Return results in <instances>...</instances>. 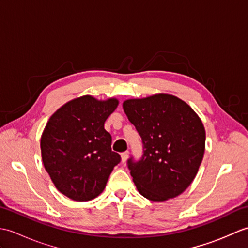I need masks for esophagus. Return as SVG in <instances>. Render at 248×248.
<instances>
[{
	"label": "esophagus",
	"mask_w": 248,
	"mask_h": 248,
	"mask_svg": "<svg viewBox=\"0 0 248 248\" xmlns=\"http://www.w3.org/2000/svg\"><path fill=\"white\" fill-rule=\"evenodd\" d=\"M120 156H121V162H125L128 159V156H129V151L123 152V154L120 155Z\"/></svg>",
	"instance_id": "1"
}]
</instances>
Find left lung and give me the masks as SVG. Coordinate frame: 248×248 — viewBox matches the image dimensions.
<instances>
[{
    "instance_id": "8db88e82",
    "label": "left lung",
    "mask_w": 248,
    "mask_h": 248,
    "mask_svg": "<svg viewBox=\"0 0 248 248\" xmlns=\"http://www.w3.org/2000/svg\"><path fill=\"white\" fill-rule=\"evenodd\" d=\"M123 108L144 144L141 159L128 161L138 191L152 202L179 196L202 164L205 148L202 119L186 102L168 93L128 99Z\"/></svg>"
}]
</instances>
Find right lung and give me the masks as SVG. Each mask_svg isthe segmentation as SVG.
<instances>
[{
	"label": "right lung",
	"mask_w": 248,
	"mask_h": 248,
	"mask_svg": "<svg viewBox=\"0 0 248 248\" xmlns=\"http://www.w3.org/2000/svg\"><path fill=\"white\" fill-rule=\"evenodd\" d=\"M118 99L91 94L68 101L51 116L40 139L41 157L55 187L76 202L98 197L120 155L104 123Z\"/></svg>",
	"instance_id": "add662e5"
}]
</instances>
